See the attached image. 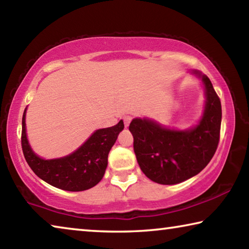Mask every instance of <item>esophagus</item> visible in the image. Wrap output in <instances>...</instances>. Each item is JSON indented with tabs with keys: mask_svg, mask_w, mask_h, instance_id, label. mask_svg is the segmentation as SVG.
<instances>
[{
	"mask_svg": "<svg viewBox=\"0 0 249 249\" xmlns=\"http://www.w3.org/2000/svg\"><path fill=\"white\" fill-rule=\"evenodd\" d=\"M132 119H133V117L130 116V115H124L123 116V122H124L125 127H127V126L129 125L130 122H132Z\"/></svg>",
	"mask_w": 249,
	"mask_h": 249,
	"instance_id": "1",
	"label": "esophagus"
}]
</instances>
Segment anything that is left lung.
Returning <instances> with one entry per match:
<instances>
[{
  "mask_svg": "<svg viewBox=\"0 0 249 249\" xmlns=\"http://www.w3.org/2000/svg\"><path fill=\"white\" fill-rule=\"evenodd\" d=\"M206 104L200 124L189 130H171L154 121L135 119L129 124L138 165L147 178L160 184H176L199 174L211 161L220 142L221 100L206 75Z\"/></svg>",
  "mask_w": 249,
  "mask_h": 249,
  "instance_id": "8db88e82",
  "label": "left lung"
}]
</instances>
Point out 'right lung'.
I'll use <instances>...</instances> for the list:
<instances>
[{
    "mask_svg": "<svg viewBox=\"0 0 249 249\" xmlns=\"http://www.w3.org/2000/svg\"><path fill=\"white\" fill-rule=\"evenodd\" d=\"M22 120V149L28 166L46 182L66 191H83L98 184L107 166V156L124 128L123 121L108 128L98 129L84 144L64 158L45 160L33 153Z\"/></svg>",
    "mask_w": 249,
    "mask_h": 249,
    "instance_id": "obj_1",
    "label": "right lung"
}]
</instances>
